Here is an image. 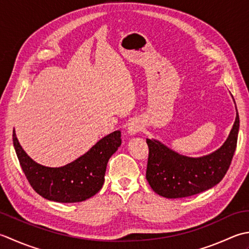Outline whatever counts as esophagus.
Returning a JSON list of instances; mask_svg holds the SVG:
<instances>
[{"label": "esophagus", "instance_id": "34e87169", "mask_svg": "<svg viewBox=\"0 0 249 249\" xmlns=\"http://www.w3.org/2000/svg\"><path fill=\"white\" fill-rule=\"evenodd\" d=\"M142 129H143V126H142V124L140 123V120L135 119V118L131 119L130 123L128 124V126H126V131H128V133L130 135L138 134Z\"/></svg>", "mask_w": 249, "mask_h": 249}]
</instances>
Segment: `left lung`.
<instances>
[{"label":"left lung","instance_id":"8db88e82","mask_svg":"<svg viewBox=\"0 0 249 249\" xmlns=\"http://www.w3.org/2000/svg\"><path fill=\"white\" fill-rule=\"evenodd\" d=\"M240 118H236L227 141L210 155L190 158L175 153L159 141L146 140L149 154L146 179L151 188L167 199L195 196L216 186L229 170L237 143Z\"/></svg>","mask_w":249,"mask_h":249}]
</instances>
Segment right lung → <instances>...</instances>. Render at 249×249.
Wrapping results in <instances>:
<instances>
[{"instance_id":"add662e5","label":"right lung","mask_w":249,"mask_h":249,"mask_svg":"<svg viewBox=\"0 0 249 249\" xmlns=\"http://www.w3.org/2000/svg\"><path fill=\"white\" fill-rule=\"evenodd\" d=\"M13 143L25 177L39 196L53 202L75 203L89 199L102 188L107 162L121 145V132L104 136L85 155L60 167L33 161L19 144L15 130Z\"/></svg>"}]
</instances>
